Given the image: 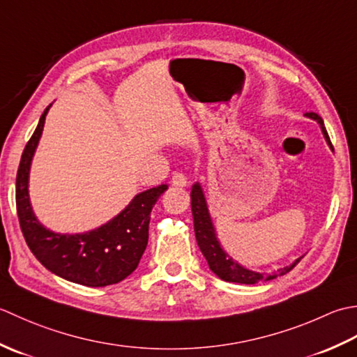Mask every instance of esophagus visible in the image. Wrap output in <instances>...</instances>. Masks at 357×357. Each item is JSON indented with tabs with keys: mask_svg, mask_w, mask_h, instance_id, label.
Wrapping results in <instances>:
<instances>
[{
	"mask_svg": "<svg viewBox=\"0 0 357 357\" xmlns=\"http://www.w3.org/2000/svg\"><path fill=\"white\" fill-rule=\"evenodd\" d=\"M171 183H172L174 186H180V188H183V186H186V185H188V178H186L185 174H181V172H174Z\"/></svg>",
	"mask_w": 357,
	"mask_h": 357,
	"instance_id": "34e87169",
	"label": "esophagus"
}]
</instances>
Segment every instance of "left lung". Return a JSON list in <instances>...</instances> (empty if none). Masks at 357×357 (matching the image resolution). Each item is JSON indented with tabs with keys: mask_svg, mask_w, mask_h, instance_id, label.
I'll return each instance as SVG.
<instances>
[{
	"mask_svg": "<svg viewBox=\"0 0 357 357\" xmlns=\"http://www.w3.org/2000/svg\"><path fill=\"white\" fill-rule=\"evenodd\" d=\"M305 115H307L308 119L316 120L319 123V126H321V129H322L326 143H328L330 148H333L331 140L328 137V132H326V129L324 126V120L321 119V115H317L316 112H307ZM191 209H192L195 238H197L199 248H200L203 256H205L211 271H213L217 278H220L225 282H236V283H246V285H251V283L271 280V279L278 278V275H283V274L289 273L302 259L301 257V259L294 260L291 265L283 266V268H280V270H278V273L270 274V275H266L264 273L251 271V270H248V268H245L240 264H237V261L232 260L228 254L223 251L219 238H217L213 220H211L206 199H205V194H203V189H202L200 183H195L191 189Z\"/></svg>",
	"mask_w": 357,
	"mask_h": 357,
	"instance_id": "left-lung-1",
	"label": "left lung"
}]
</instances>
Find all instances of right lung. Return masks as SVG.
<instances>
[{"mask_svg": "<svg viewBox=\"0 0 357 357\" xmlns=\"http://www.w3.org/2000/svg\"><path fill=\"white\" fill-rule=\"evenodd\" d=\"M50 106L43 112L18 166L17 213L21 231L33 256L50 273L84 287L114 285L138 266L148 245L151 211L168 185L137 194L112 220L83 234H60L43 227L29 199V172Z\"/></svg>", "mask_w": 357, "mask_h": 357, "instance_id": "right-lung-1", "label": "right lung"}]
</instances>
